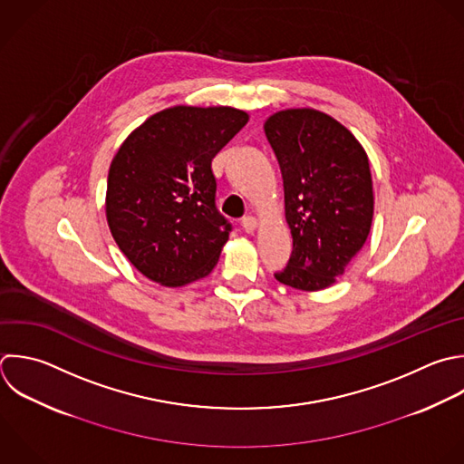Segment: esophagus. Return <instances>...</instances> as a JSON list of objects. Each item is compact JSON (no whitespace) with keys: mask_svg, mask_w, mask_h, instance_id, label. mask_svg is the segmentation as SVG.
<instances>
[{"mask_svg":"<svg viewBox=\"0 0 464 464\" xmlns=\"http://www.w3.org/2000/svg\"><path fill=\"white\" fill-rule=\"evenodd\" d=\"M241 225H243V228H245V232H248V234H254L256 230H257V219L254 218V216H245L243 219H241Z\"/></svg>","mask_w":464,"mask_h":464,"instance_id":"esophagus-1","label":"esophagus"}]
</instances>
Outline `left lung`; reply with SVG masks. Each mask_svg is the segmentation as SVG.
Masks as SVG:
<instances>
[{"instance_id": "left-lung-1", "label": "left lung", "mask_w": 464, "mask_h": 464, "mask_svg": "<svg viewBox=\"0 0 464 464\" xmlns=\"http://www.w3.org/2000/svg\"><path fill=\"white\" fill-rule=\"evenodd\" d=\"M285 187V219L294 250L276 274L286 286L317 292L332 286L362 248L373 218L368 156L332 116L285 109L265 125Z\"/></svg>"}]
</instances>
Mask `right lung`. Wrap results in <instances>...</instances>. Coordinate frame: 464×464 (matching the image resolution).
<instances>
[{
	"mask_svg": "<svg viewBox=\"0 0 464 464\" xmlns=\"http://www.w3.org/2000/svg\"><path fill=\"white\" fill-rule=\"evenodd\" d=\"M250 116L232 107L176 105L136 127L109 169L105 216L125 257L178 288L207 277L228 241L212 160Z\"/></svg>",
	"mask_w": 464,
	"mask_h": 464,
	"instance_id": "1",
	"label": "right lung"
}]
</instances>
